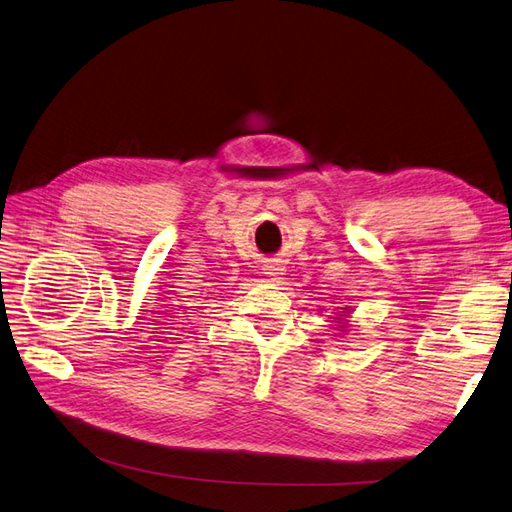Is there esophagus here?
Wrapping results in <instances>:
<instances>
[{
  "label": "esophagus",
  "mask_w": 512,
  "mask_h": 512,
  "mask_svg": "<svg viewBox=\"0 0 512 512\" xmlns=\"http://www.w3.org/2000/svg\"><path fill=\"white\" fill-rule=\"evenodd\" d=\"M263 274H266L272 280H278L280 276L285 274V266H283V263H278V261H270V263H266V266H263Z\"/></svg>",
  "instance_id": "esophagus-1"
}]
</instances>
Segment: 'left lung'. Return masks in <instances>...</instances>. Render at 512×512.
I'll return each mask as SVG.
<instances>
[{"label":"left lung","mask_w":512,"mask_h":512,"mask_svg":"<svg viewBox=\"0 0 512 512\" xmlns=\"http://www.w3.org/2000/svg\"><path fill=\"white\" fill-rule=\"evenodd\" d=\"M344 310H346V308H344ZM338 319H340V317H338Z\"/></svg>","instance_id":"8db88e82"}]
</instances>
